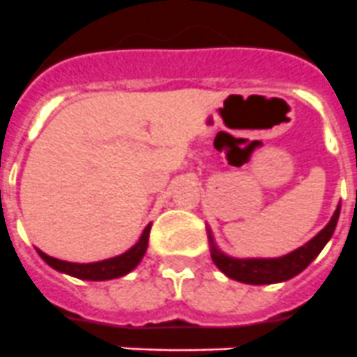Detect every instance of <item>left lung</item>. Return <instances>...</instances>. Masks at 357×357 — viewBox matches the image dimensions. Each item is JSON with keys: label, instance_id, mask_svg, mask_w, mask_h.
I'll return each instance as SVG.
<instances>
[{"label": "left lung", "instance_id": "obj_1", "mask_svg": "<svg viewBox=\"0 0 357 357\" xmlns=\"http://www.w3.org/2000/svg\"><path fill=\"white\" fill-rule=\"evenodd\" d=\"M340 211H342V204H338L329 223L313 239H309L301 248H296V250L289 252V254L282 255V257H248V259L230 257V255H227L225 252H222L216 247L213 234H211V229L207 227V238H209L213 263L227 277L239 280V282H245V284L261 286L284 282V280L293 279L295 275L304 272L305 268L311 264V261L320 254L321 248L326 247L327 241L333 238L336 223H338Z\"/></svg>", "mask_w": 357, "mask_h": 357}]
</instances>
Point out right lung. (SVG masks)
I'll return each instance as SVG.
<instances>
[{"instance_id": "1", "label": "right lung", "mask_w": 357, "mask_h": 357, "mask_svg": "<svg viewBox=\"0 0 357 357\" xmlns=\"http://www.w3.org/2000/svg\"><path fill=\"white\" fill-rule=\"evenodd\" d=\"M151 223H148L146 229L143 230L141 238L137 239L134 247L128 248L127 252L116 255V257H109V259L96 261V263H69V261L55 259L52 255L44 254L43 250L37 248V254L46 261V264L56 270V272L66 273V275L77 277L82 280H110L118 279V277L127 275L134 270L141 259L146 254L148 248V238H150Z\"/></svg>"}]
</instances>
